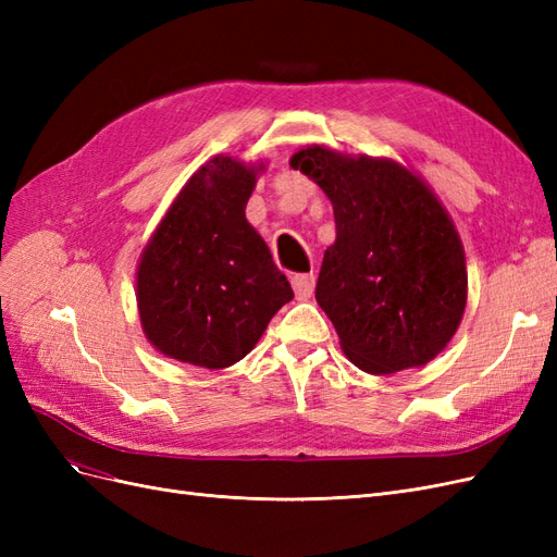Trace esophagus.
<instances>
[{
  "label": "esophagus",
  "mask_w": 557,
  "mask_h": 557,
  "mask_svg": "<svg viewBox=\"0 0 557 557\" xmlns=\"http://www.w3.org/2000/svg\"><path fill=\"white\" fill-rule=\"evenodd\" d=\"M313 288H315L313 272H309V274H295L293 276V290H295L297 299H309L313 295Z\"/></svg>",
  "instance_id": "esophagus-1"
}]
</instances>
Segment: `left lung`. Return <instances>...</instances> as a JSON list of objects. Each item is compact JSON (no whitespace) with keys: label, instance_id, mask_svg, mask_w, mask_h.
<instances>
[{"label":"left lung","instance_id":"8db88e82","mask_svg":"<svg viewBox=\"0 0 557 557\" xmlns=\"http://www.w3.org/2000/svg\"><path fill=\"white\" fill-rule=\"evenodd\" d=\"M334 209L315 301L346 358L367 374L434 360L467 305V264L448 211L418 174L395 160L307 146L290 158Z\"/></svg>","mask_w":557,"mask_h":557}]
</instances>
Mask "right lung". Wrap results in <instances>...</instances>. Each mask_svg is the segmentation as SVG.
Listing matches in <instances>:
<instances>
[{
    "mask_svg": "<svg viewBox=\"0 0 557 557\" xmlns=\"http://www.w3.org/2000/svg\"><path fill=\"white\" fill-rule=\"evenodd\" d=\"M264 164L215 156L183 185L146 244L137 305L162 356L223 369L246 358L293 288L246 221Z\"/></svg>",
    "mask_w": 557,
    "mask_h": 557,
    "instance_id": "1",
    "label": "right lung"
}]
</instances>
